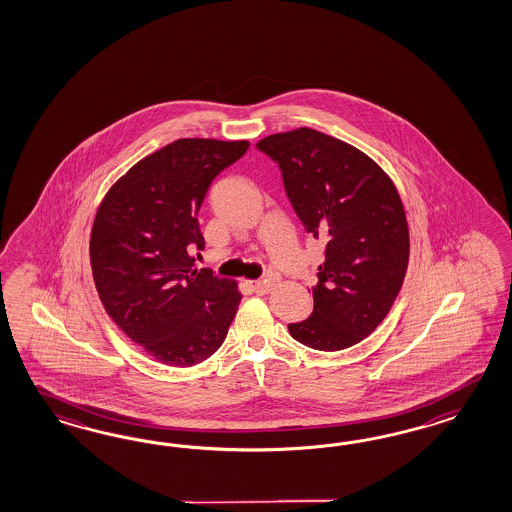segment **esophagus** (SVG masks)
Returning <instances> with one entry per match:
<instances>
[{"instance_id":"esophagus-1","label":"esophagus","mask_w":512,"mask_h":512,"mask_svg":"<svg viewBox=\"0 0 512 512\" xmlns=\"http://www.w3.org/2000/svg\"><path fill=\"white\" fill-rule=\"evenodd\" d=\"M274 287V281L272 279H261V281H251V289L257 293V295H266L270 293Z\"/></svg>"}]
</instances>
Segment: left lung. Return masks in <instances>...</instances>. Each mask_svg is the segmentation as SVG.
Masks as SVG:
<instances>
[{"instance_id":"left-lung-1","label":"left lung","mask_w":512,"mask_h":512,"mask_svg":"<svg viewBox=\"0 0 512 512\" xmlns=\"http://www.w3.org/2000/svg\"><path fill=\"white\" fill-rule=\"evenodd\" d=\"M257 148L278 163L304 229L325 242L313 313L289 332L317 351L347 349L381 325L402 289L409 229L400 193L372 157L310 127Z\"/></svg>"}]
</instances>
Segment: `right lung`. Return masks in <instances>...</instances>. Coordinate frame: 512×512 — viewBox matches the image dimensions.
<instances>
[{
    "label": "right lung",
    "instance_id": "add662e5",
    "mask_svg": "<svg viewBox=\"0 0 512 512\" xmlns=\"http://www.w3.org/2000/svg\"><path fill=\"white\" fill-rule=\"evenodd\" d=\"M248 140L178 139L110 187L90 236L99 298L112 321L155 360L187 368L214 355L242 295L234 279L195 266L197 214L219 172Z\"/></svg>",
    "mask_w": 512,
    "mask_h": 512
}]
</instances>
